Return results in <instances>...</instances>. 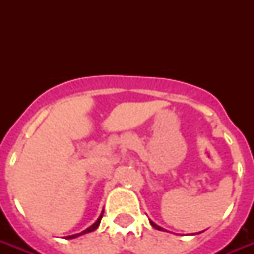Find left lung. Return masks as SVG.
<instances>
[{
    "instance_id": "8db88e82",
    "label": "left lung",
    "mask_w": 254,
    "mask_h": 254,
    "mask_svg": "<svg viewBox=\"0 0 254 254\" xmlns=\"http://www.w3.org/2000/svg\"><path fill=\"white\" fill-rule=\"evenodd\" d=\"M150 224L153 225V227H154L155 229H159V231H162V228H161V227H158V225H157V224H154V223H153V221H150Z\"/></svg>"
}]
</instances>
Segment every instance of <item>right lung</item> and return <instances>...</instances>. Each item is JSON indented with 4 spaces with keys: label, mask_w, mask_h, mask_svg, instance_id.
Wrapping results in <instances>:
<instances>
[{
    "label": "right lung",
    "mask_w": 254,
    "mask_h": 254,
    "mask_svg": "<svg viewBox=\"0 0 254 254\" xmlns=\"http://www.w3.org/2000/svg\"><path fill=\"white\" fill-rule=\"evenodd\" d=\"M101 217H103V213L100 215V217H99V219H97V220H96V223H93V224H92L91 227H89V228H87V229H85V231H83V232L77 233V235H72V236H68V239H75V237L80 236V235H84V233H88V232H92V231H95V229L97 228V227H99L100 221H101Z\"/></svg>",
    "instance_id": "1"
}]
</instances>
